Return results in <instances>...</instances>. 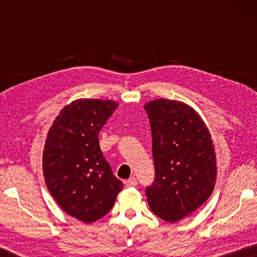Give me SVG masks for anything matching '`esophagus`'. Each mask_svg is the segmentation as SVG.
<instances>
[{
	"mask_svg": "<svg viewBox=\"0 0 257 257\" xmlns=\"http://www.w3.org/2000/svg\"><path fill=\"white\" fill-rule=\"evenodd\" d=\"M125 186L127 187H136L137 186V179L135 177H133V178H130V179H128V180H125Z\"/></svg>",
	"mask_w": 257,
	"mask_h": 257,
	"instance_id": "34e87169",
	"label": "esophagus"
}]
</instances>
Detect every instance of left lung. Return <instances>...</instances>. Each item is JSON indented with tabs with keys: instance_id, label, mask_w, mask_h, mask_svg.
<instances>
[{
	"instance_id": "1",
	"label": "left lung",
	"mask_w": 257,
	"mask_h": 257,
	"mask_svg": "<svg viewBox=\"0 0 257 257\" xmlns=\"http://www.w3.org/2000/svg\"><path fill=\"white\" fill-rule=\"evenodd\" d=\"M144 108L155 165L147 202L155 215L175 223L211 196L217 173L214 145L205 122L188 104L159 98Z\"/></svg>"
}]
</instances>
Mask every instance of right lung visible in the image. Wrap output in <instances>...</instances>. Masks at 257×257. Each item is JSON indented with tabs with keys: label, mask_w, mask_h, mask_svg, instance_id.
I'll return each mask as SVG.
<instances>
[{
	"label": "right lung",
	"mask_w": 257,
	"mask_h": 257,
	"mask_svg": "<svg viewBox=\"0 0 257 257\" xmlns=\"http://www.w3.org/2000/svg\"><path fill=\"white\" fill-rule=\"evenodd\" d=\"M119 104L80 98L60 111L47 133L43 172L59 206L85 223L95 222L114 205L123 184L111 170L98 134Z\"/></svg>",
	"instance_id": "obj_1"
}]
</instances>
